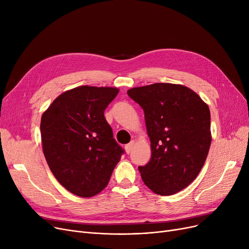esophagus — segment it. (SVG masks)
Segmentation results:
<instances>
[{
  "label": "esophagus",
  "instance_id": "1",
  "mask_svg": "<svg viewBox=\"0 0 249 249\" xmlns=\"http://www.w3.org/2000/svg\"><path fill=\"white\" fill-rule=\"evenodd\" d=\"M134 146V141L132 140L131 142H129L128 144H126L125 145V150H126V152L129 154L130 152H131V150H132V147Z\"/></svg>",
  "mask_w": 249,
  "mask_h": 249
}]
</instances>
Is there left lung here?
Wrapping results in <instances>:
<instances>
[{
	"label": "left lung",
	"instance_id": "left-lung-1",
	"mask_svg": "<svg viewBox=\"0 0 249 249\" xmlns=\"http://www.w3.org/2000/svg\"><path fill=\"white\" fill-rule=\"evenodd\" d=\"M128 96L144 111L151 159L138 166L155 194L174 195L197 178L211 145L208 105L191 89L158 83L130 89Z\"/></svg>",
	"mask_w": 249,
	"mask_h": 249
}]
</instances>
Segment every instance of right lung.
Segmentation results:
<instances>
[{"label":"right lung","instance_id":"right-lung-1","mask_svg":"<svg viewBox=\"0 0 249 249\" xmlns=\"http://www.w3.org/2000/svg\"><path fill=\"white\" fill-rule=\"evenodd\" d=\"M119 89L83 86L58 96L41 117L43 153L59 184L83 198L107 187L124 149L104 112Z\"/></svg>","mask_w":249,"mask_h":249}]
</instances>
